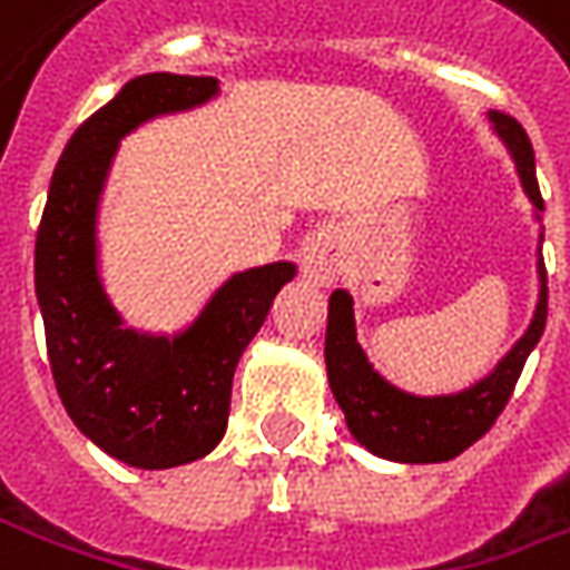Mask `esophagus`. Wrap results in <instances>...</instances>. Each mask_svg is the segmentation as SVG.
I'll list each match as a JSON object with an SVG mask.
<instances>
[{
	"label": "esophagus",
	"instance_id": "esophagus-1",
	"mask_svg": "<svg viewBox=\"0 0 570 570\" xmlns=\"http://www.w3.org/2000/svg\"><path fill=\"white\" fill-rule=\"evenodd\" d=\"M341 236L337 233H318L312 236L299 252V274H303L308 284L327 286L334 281L337 267H341Z\"/></svg>",
	"mask_w": 570,
	"mask_h": 570
}]
</instances>
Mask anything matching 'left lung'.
Returning <instances> with one entry per match:
<instances>
[{"label": "left lung", "mask_w": 570, "mask_h": 570, "mask_svg": "<svg viewBox=\"0 0 570 570\" xmlns=\"http://www.w3.org/2000/svg\"><path fill=\"white\" fill-rule=\"evenodd\" d=\"M489 122L518 167L523 195L533 205V217L542 220L537 160H533V145L527 138V131L514 116L499 112V109H489ZM537 277H540L537 308H533L530 327L523 331L518 344L501 356L499 365L485 379L463 387L458 394H435V397L406 394L375 372L363 346L356 344L353 296L346 289H334L331 303H327L324 365H327V382L334 391V401L344 410L350 435L363 444L365 451L397 463L451 461L473 442H480L492 429V422L499 420L504 403L511 401V391L523 372V363L533 353V346L540 344L542 327H546L549 286H546L542 248L537 255Z\"/></svg>", "instance_id": "obj_1"}]
</instances>
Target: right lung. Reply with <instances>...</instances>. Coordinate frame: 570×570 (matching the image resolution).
Segmentation results:
<instances>
[{
  "label": "right lung",
  "mask_w": 570,
  "mask_h": 570,
  "mask_svg": "<svg viewBox=\"0 0 570 570\" xmlns=\"http://www.w3.org/2000/svg\"><path fill=\"white\" fill-rule=\"evenodd\" d=\"M217 78L150 71L81 122L52 173L33 248V284L56 391L109 458L169 470L210 454L226 432L233 372L296 265L233 274L179 334L122 324L100 281L97 214L119 141L148 119L217 97Z\"/></svg>",
  "instance_id": "add662e5"
}]
</instances>
